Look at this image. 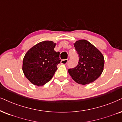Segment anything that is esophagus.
<instances>
[{
    "mask_svg": "<svg viewBox=\"0 0 122 122\" xmlns=\"http://www.w3.org/2000/svg\"><path fill=\"white\" fill-rule=\"evenodd\" d=\"M68 62V59H64V60H62L61 61V63L62 64H64L65 65Z\"/></svg>",
    "mask_w": 122,
    "mask_h": 122,
    "instance_id": "34e87169",
    "label": "esophagus"
}]
</instances>
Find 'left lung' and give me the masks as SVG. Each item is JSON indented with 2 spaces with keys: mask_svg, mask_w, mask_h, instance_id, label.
<instances>
[{
  "mask_svg": "<svg viewBox=\"0 0 122 122\" xmlns=\"http://www.w3.org/2000/svg\"><path fill=\"white\" fill-rule=\"evenodd\" d=\"M79 56L76 67L69 69V74L78 84L86 85L96 81L104 70V58L98 49L86 40H79L74 44Z\"/></svg>",
  "mask_w": 122,
  "mask_h": 122,
  "instance_id": "obj_1",
  "label": "left lung"
}]
</instances>
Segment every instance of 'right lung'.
Here are the masks:
<instances>
[{"mask_svg":"<svg viewBox=\"0 0 122 122\" xmlns=\"http://www.w3.org/2000/svg\"><path fill=\"white\" fill-rule=\"evenodd\" d=\"M56 43L41 41L31 48L23 60L22 70L26 78L34 85L41 86L48 82L57 70L60 52L54 50Z\"/></svg>","mask_w":122,"mask_h":122,"instance_id":"add662e5","label":"right lung"}]
</instances>
